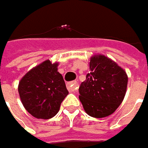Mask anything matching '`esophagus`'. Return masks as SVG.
Wrapping results in <instances>:
<instances>
[{"instance_id":"1","label":"esophagus","mask_w":148,"mask_h":148,"mask_svg":"<svg viewBox=\"0 0 148 148\" xmlns=\"http://www.w3.org/2000/svg\"><path fill=\"white\" fill-rule=\"evenodd\" d=\"M77 86H78L77 81H72V82H70V83H69L67 85V87H68L69 91L71 92H75L77 90V88H78Z\"/></svg>"}]
</instances>
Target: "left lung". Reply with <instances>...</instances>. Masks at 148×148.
I'll list each match as a JSON object with an SVG mask.
<instances>
[{"label":"left lung","instance_id":"8db88e82","mask_svg":"<svg viewBox=\"0 0 148 148\" xmlns=\"http://www.w3.org/2000/svg\"><path fill=\"white\" fill-rule=\"evenodd\" d=\"M90 70L79 86V100L89 116L96 118L108 116L124 99L128 76L122 68L104 56L91 58Z\"/></svg>","mask_w":148,"mask_h":148}]
</instances>
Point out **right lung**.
Returning <instances> with one entry per match:
<instances>
[{"instance_id": "1", "label": "right lung", "mask_w": 148, "mask_h": 148, "mask_svg": "<svg viewBox=\"0 0 148 148\" xmlns=\"http://www.w3.org/2000/svg\"><path fill=\"white\" fill-rule=\"evenodd\" d=\"M57 63L49 60L30 70L18 84V93L25 110L34 117L49 119L60 110L69 94Z\"/></svg>"}]
</instances>
